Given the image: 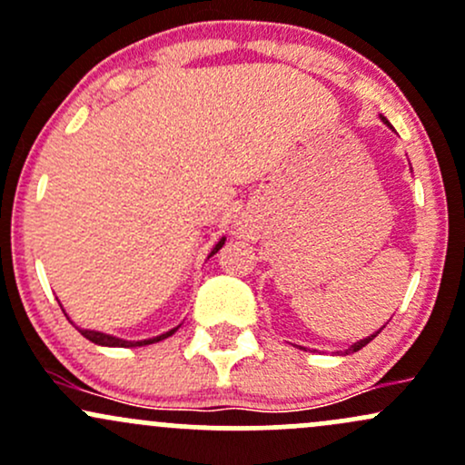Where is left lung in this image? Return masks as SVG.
Wrapping results in <instances>:
<instances>
[{
  "label": "left lung",
  "instance_id": "1",
  "mask_svg": "<svg viewBox=\"0 0 465 465\" xmlns=\"http://www.w3.org/2000/svg\"><path fill=\"white\" fill-rule=\"evenodd\" d=\"M384 124H389V121H386V119H384ZM377 333H380V331H377ZM377 333H375V335H371V338H366V340H360V341H357V344H353V346H351V349H349V351H346V355H349V353H355V351H360V349H361V346H366V344H369V341H371V340H373V338H377Z\"/></svg>",
  "mask_w": 465,
  "mask_h": 465
}]
</instances>
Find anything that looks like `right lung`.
Returning <instances> with one entry per match:
<instances>
[{"label": "right lung", "instance_id": "right-lung-1", "mask_svg": "<svg viewBox=\"0 0 465 465\" xmlns=\"http://www.w3.org/2000/svg\"><path fill=\"white\" fill-rule=\"evenodd\" d=\"M223 244H224V238H223L221 242L216 244V247H213L212 256H213V253L218 252V249L223 247ZM174 331H176V329H172V331H167V333L158 335V338H152V340H143V341H127V340H119V338H112V335L99 333V331H81V335H84L85 340L94 341V344H101V346H143V344H154V341H161V340L170 338V335L174 333Z\"/></svg>", "mask_w": 465, "mask_h": 465}]
</instances>
